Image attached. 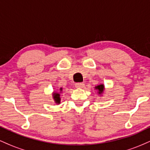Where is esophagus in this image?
Returning a JSON list of instances; mask_svg holds the SVG:
<instances>
[{"label": "esophagus", "mask_w": 150, "mask_h": 150, "mask_svg": "<svg viewBox=\"0 0 150 150\" xmlns=\"http://www.w3.org/2000/svg\"><path fill=\"white\" fill-rule=\"evenodd\" d=\"M75 85L76 88H83L84 86H85V84L83 82H77V83H75Z\"/></svg>", "instance_id": "esophagus-1"}]
</instances>
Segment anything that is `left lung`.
Returning <instances> with one entry per match:
<instances>
[{
    "mask_svg": "<svg viewBox=\"0 0 150 150\" xmlns=\"http://www.w3.org/2000/svg\"><path fill=\"white\" fill-rule=\"evenodd\" d=\"M95 89H97V93L99 94V95H101V94L104 93V85H103V84H101V85H97L95 87Z\"/></svg>",
    "mask_w": 150,
    "mask_h": 150,
    "instance_id": "8db88e82",
    "label": "left lung"
}]
</instances>
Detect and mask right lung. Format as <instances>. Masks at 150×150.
Returning <instances> with one entry per match:
<instances>
[{"instance_id":"right-lung-1","label":"right lung","mask_w":150,"mask_h":150,"mask_svg":"<svg viewBox=\"0 0 150 150\" xmlns=\"http://www.w3.org/2000/svg\"><path fill=\"white\" fill-rule=\"evenodd\" d=\"M62 91H63V88H60V92H54L53 93V99L56 104H61V97H60V96H61L60 93H61Z\"/></svg>"}]
</instances>
